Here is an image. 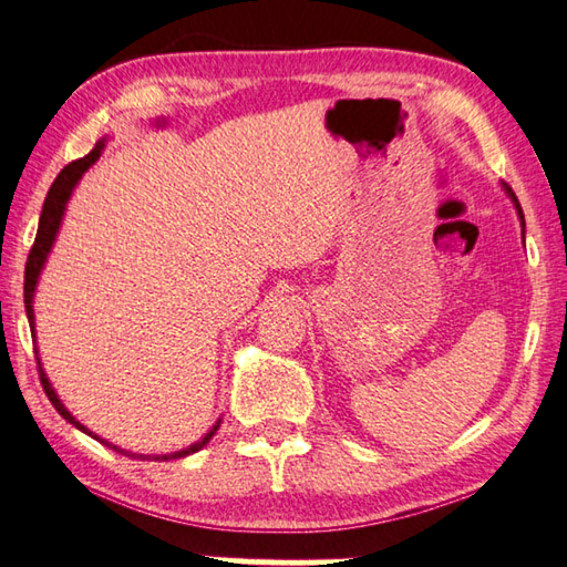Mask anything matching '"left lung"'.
Masks as SVG:
<instances>
[{
  "instance_id": "8db88e82",
  "label": "left lung",
  "mask_w": 567,
  "mask_h": 567,
  "mask_svg": "<svg viewBox=\"0 0 567 567\" xmlns=\"http://www.w3.org/2000/svg\"><path fill=\"white\" fill-rule=\"evenodd\" d=\"M501 187H504V192L508 195V199L514 202V207H516V215H518V219H520V231H523V241H526V219H523V209H520V205H518V199H516V195H514V189H511L506 183H501Z\"/></svg>"
}]
</instances>
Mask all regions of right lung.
Instances as JSON below:
<instances>
[{"instance_id":"add662e5","label":"right lung","mask_w":567,"mask_h":567,"mask_svg":"<svg viewBox=\"0 0 567 567\" xmlns=\"http://www.w3.org/2000/svg\"><path fill=\"white\" fill-rule=\"evenodd\" d=\"M105 143H109V137H101V141L95 143V147H93V151H91L89 155L81 157V159H73L71 165L63 167L61 173H59V177L53 179V185H51L49 195H47V199H44V207H41L37 239H34V247H31V251H29L27 271H24V306H27V318H29L31 338H34V343H37L34 296H37V286H39V279H41V271H44V266H47V261H49V254H51V249H53V241H56V237H59L61 221H63V215H66V205H69V199H71V195H73V189H76V185L81 183V177H83L85 169L99 163V157H101L103 151H105ZM34 350H37V346H34ZM37 362H39V375H41V384H44L47 398L51 400V404H53V408H56V412L63 416V420L71 422L73 426H76V430H81L83 434L93 436L95 442L105 444V446H109V450H113V452H117V454H125V456H133V458H135V456H137V458H153V462H169V458H185V456H189V454L199 452L202 446H207L212 436L217 434L219 424H221V416H219V420H217L215 424H212V430H209L205 436H202L199 442L189 444V446H185V450H179V452H169V454H133V452H125V450H121V446H117V444H113V442H109V440H103V436L91 432L89 426L81 424V422L76 420V416H73V414L66 410V404H63V402L59 400L56 390H53L51 380L47 378L44 365H41V358H39V350H37Z\"/></svg>"}]
</instances>
